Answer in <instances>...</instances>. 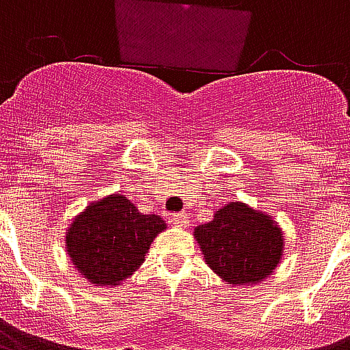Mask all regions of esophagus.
<instances>
[{"label": "esophagus", "instance_id": "1", "mask_svg": "<svg viewBox=\"0 0 350 350\" xmlns=\"http://www.w3.org/2000/svg\"><path fill=\"white\" fill-rule=\"evenodd\" d=\"M172 225L174 227H180V228H185V227H189V215L185 212H180V213H174L172 215Z\"/></svg>", "mask_w": 350, "mask_h": 350}]
</instances>
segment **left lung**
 Segmentation results:
<instances>
[{
  "instance_id": "1",
  "label": "left lung",
  "mask_w": 350,
  "mask_h": 350,
  "mask_svg": "<svg viewBox=\"0 0 350 350\" xmlns=\"http://www.w3.org/2000/svg\"><path fill=\"white\" fill-rule=\"evenodd\" d=\"M206 264L227 285H253L275 270L283 255V232L270 215L243 202H228L213 219L195 228Z\"/></svg>"
}]
</instances>
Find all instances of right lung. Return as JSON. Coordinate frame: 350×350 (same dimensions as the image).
Returning <instances> with one entry per match:
<instances>
[{
  "label": "right lung",
  "instance_id": "1",
  "mask_svg": "<svg viewBox=\"0 0 350 350\" xmlns=\"http://www.w3.org/2000/svg\"><path fill=\"white\" fill-rule=\"evenodd\" d=\"M165 228L159 215H144L125 195L114 193L92 202L72 219L65 251L90 283L116 286L138 270Z\"/></svg>",
  "mask_w": 350,
  "mask_h": 350
}]
</instances>
